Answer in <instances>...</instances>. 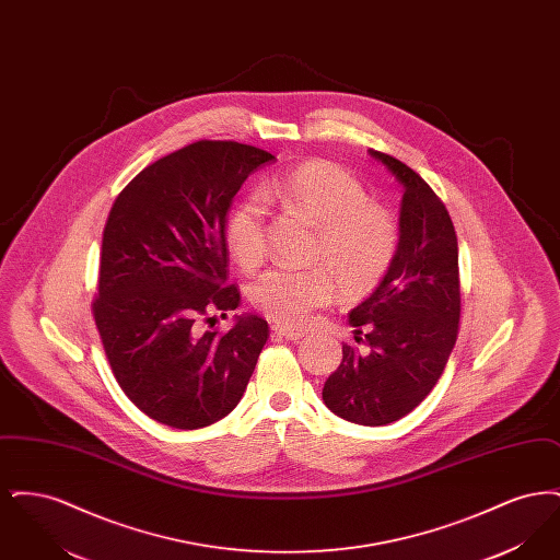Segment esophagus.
Segmentation results:
<instances>
[{"label": "esophagus", "instance_id": "34e87169", "mask_svg": "<svg viewBox=\"0 0 560 560\" xmlns=\"http://www.w3.org/2000/svg\"><path fill=\"white\" fill-rule=\"evenodd\" d=\"M272 334L277 338H285V340H302L304 338V331L290 329V327H283V325H272Z\"/></svg>", "mask_w": 560, "mask_h": 560}]
</instances>
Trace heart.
Returning a JSON list of instances; mask_svg holds the SVG:
<instances>
[{"instance_id": "b5f03b06", "label": "heart", "mask_w": 560, "mask_h": 560, "mask_svg": "<svg viewBox=\"0 0 560 560\" xmlns=\"http://www.w3.org/2000/svg\"><path fill=\"white\" fill-rule=\"evenodd\" d=\"M260 196L319 226L311 258L325 262L332 275L320 267L272 268L252 288L258 311L285 325H304L334 298V278L347 300L380 288L397 258L399 226L386 208L370 203L368 190L348 170L331 161H304L267 180ZM261 200L245 197L224 226L233 258L247 270L260 267L267 256V206Z\"/></svg>"}]
</instances>
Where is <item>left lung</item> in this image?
Returning <instances> with one entry per match:
<instances>
[{"instance_id": "8db88e82", "label": "left lung", "mask_w": 560, "mask_h": 560, "mask_svg": "<svg viewBox=\"0 0 560 560\" xmlns=\"http://www.w3.org/2000/svg\"><path fill=\"white\" fill-rule=\"evenodd\" d=\"M402 187L399 249L377 290L348 313L354 340L323 386V402L363 427L397 422L439 382L457 340L459 270L450 212L405 163L372 151Z\"/></svg>"}]
</instances>
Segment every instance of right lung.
I'll use <instances>...</instances> for the list:
<instances>
[{"label": "right lung", "instance_id": "add662e5", "mask_svg": "<svg viewBox=\"0 0 560 560\" xmlns=\"http://www.w3.org/2000/svg\"><path fill=\"white\" fill-rule=\"evenodd\" d=\"M275 158L231 140H199L147 165L115 199L103 233L94 320L121 390L149 418L195 430L229 416L267 345L268 323L226 317V213L252 172Z\"/></svg>", "mask_w": 560, "mask_h": 560}]
</instances>
